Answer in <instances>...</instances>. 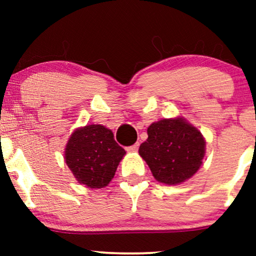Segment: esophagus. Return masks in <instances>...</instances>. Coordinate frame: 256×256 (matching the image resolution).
<instances>
[{"instance_id":"obj_1","label":"esophagus","mask_w":256,"mask_h":256,"mask_svg":"<svg viewBox=\"0 0 256 256\" xmlns=\"http://www.w3.org/2000/svg\"><path fill=\"white\" fill-rule=\"evenodd\" d=\"M138 146H140V143H134V144H132L130 146H126V150H128V152H137Z\"/></svg>"}]
</instances>
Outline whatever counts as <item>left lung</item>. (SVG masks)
I'll return each mask as SVG.
<instances>
[{"mask_svg": "<svg viewBox=\"0 0 256 256\" xmlns=\"http://www.w3.org/2000/svg\"><path fill=\"white\" fill-rule=\"evenodd\" d=\"M204 146L201 132L184 119H164L149 126L138 152L158 182L176 185L198 172Z\"/></svg>", "mask_w": 256, "mask_h": 256, "instance_id": "obj_1", "label": "left lung"}]
</instances>
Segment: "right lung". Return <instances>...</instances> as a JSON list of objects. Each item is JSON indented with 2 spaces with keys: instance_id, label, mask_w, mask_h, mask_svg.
I'll list each match as a JSON object with an SVG mask.
<instances>
[{
  "instance_id": "obj_1",
  "label": "right lung",
  "mask_w": 256,
  "mask_h": 256,
  "mask_svg": "<svg viewBox=\"0 0 256 256\" xmlns=\"http://www.w3.org/2000/svg\"><path fill=\"white\" fill-rule=\"evenodd\" d=\"M125 154L110 130L102 125H88L72 134L64 160L79 183L98 189L110 184Z\"/></svg>"
}]
</instances>
